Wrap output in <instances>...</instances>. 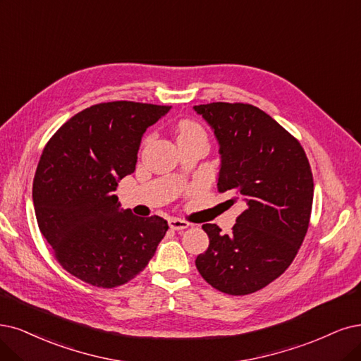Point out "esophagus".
Masks as SVG:
<instances>
[{
	"label": "esophagus",
	"instance_id": "1",
	"mask_svg": "<svg viewBox=\"0 0 361 361\" xmlns=\"http://www.w3.org/2000/svg\"><path fill=\"white\" fill-rule=\"evenodd\" d=\"M169 228L172 231H184L190 228V223L189 221H184V220H180V219H171L169 220Z\"/></svg>",
	"mask_w": 361,
	"mask_h": 361
}]
</instances>
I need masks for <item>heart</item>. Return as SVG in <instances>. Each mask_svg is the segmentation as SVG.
I'll return each instance as SVG.
<instances>
[{
	"label": "heart",
	"mask_w": 361,
	"mask_h": 361,
	"mask_svg": "<svg viewBox=\"0 0 361 361\" xmlns=\"http://www.w3.org/2000/svg\"><path fill=\"white\" fill-rule=\"evenodd\" d=\"M190 137H207L204 128L193 122V120H183L177 128V140L190 138Z\"/></svg>",
	"instance_id": "1"
}]
</instances>
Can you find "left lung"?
Wrapping results in <instances>:
<instances>
[{"instance_id":"obj_1","label":"left lung","mask_w":361,"mask_h":361,"mask_svg":"<svg viewBox=\"0 0 361 361\" xmlns=\"http://www.w3.org/2000/svg\"><path fill=\"white\" fill-rule=\"evenodd\" d=\"M214 129L221 168L217 189L241 201L232 233L204 224L208 250L196 268L216 290L232 296L255 293L281 276L310 228L314 180L300 142L257 106L243 102L195 105Z\"/></svg>"}]
</instances>
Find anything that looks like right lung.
Here are the masks:
<instances>
[{
  "mask_svg": "<svg viewBox=\"0 0 361 361\" xmlns=\"http://www.w3.org/2000/svg\"><path fill=\"white\" fill-rule=\"evenodd\" d=\"M169 105L113 101L92 105L47 141L32 183L39 232L73 276L99 288L135 278L154 256L168 223L120 211L117 180L135 171L145 129Z\"/></svg>",
  "mask_w": 361,
  "mask_h": 361,
  "instance_id": "right-lung-1",
  "label": "right lung"
}]
</instances>
